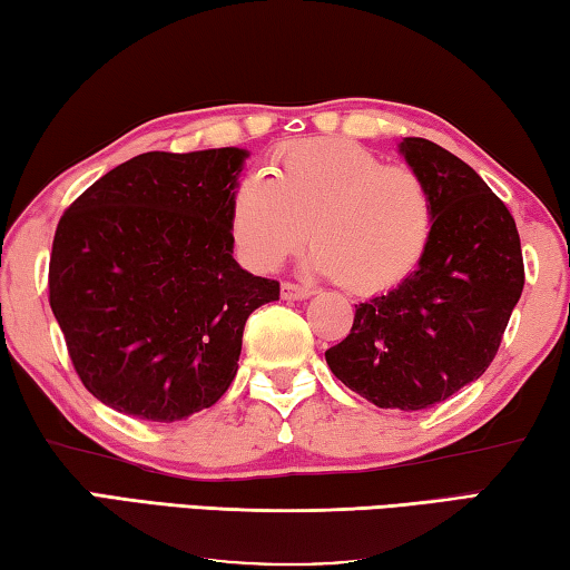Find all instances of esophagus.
<instances>
[{
    "label": "esophagus",
    "instance_id": "obj_1",
    "mask_svg": "<svg viewBox=\"0 0 570 570\" xmlns=\"http://www.w3.org/2000/svg\"><path fill=\"white\" fill-rule=\"evenodd\" d=\"M279 293H283L285 301H305V297L313 295V287L295 285V283H283V287H279Z\"/></svg>",
    "mask_w": 570,
    "mask_h": 570
}]
</instances>
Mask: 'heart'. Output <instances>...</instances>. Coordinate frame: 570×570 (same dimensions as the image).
Masks as SVG:
<instances>
[{
    "label": "heart",
    "mask_w": 570,
    "mask_h": 570,
    "mask_svg": "<svg viewBox=\"0 0 570 570\" xmlns=\"http://www.w3.org/2000/svg\"><path fill=\"white\" fill-rule=\"evenodd\" d=\"M267 175L239 179L229 235L245 263L269 273L311 239L313 265L353 293H383L421 265L435 229L431 185L353 139H295Z\"/></svg>",
    "instance_id": "obj_1"
}]
</instances>
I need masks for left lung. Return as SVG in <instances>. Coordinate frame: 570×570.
I'll use <instances>...</instances> for the list:
<instances>
[{"mask_svg": "<svg viewBox=\"0 0 570 570\" xmlns=\"http://www.w3.org/2000/svg\"><path fill=\"white\" fill-rule=\"evenodd\" d=\"M401 153L431 185V245L395 291L355 305L351 335L325 361L373 405L425 411L493 363L525 269L513 215L471 165L423 137Z\"/></svg>", "mask_w": 570, "mask_h": 570, "instance_id": "obj_1", "label": "left lung"}]
</instances>
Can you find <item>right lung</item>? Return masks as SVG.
<instances>
[{
    "instance_id": "1",
    "label": "right lung",
    "mask_w": 570,
    "mask_h": 570,
    "mask_svg": "<svg viewBox=\"0 0 570 570\" xmlns=\"http://www.w3.org/2000/svg\"><path fill=\"white\" fill-rule=\"evenodd\" d=\"M245 149L145 153L109 169L59 217L49 305L79 381L153 423L215 405L253 311L279 297L233 257L229 197Z\"/></svg>"
}]
</instances>
